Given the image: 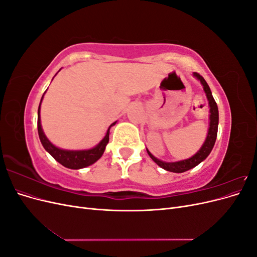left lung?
I'll return each mask as SVG.
<instances>
[{
    "mask_svg": "<svg viewBox=\"0 0 257 257\" xmlns=\"http://www.w3.org/2000/svg\"><path fill=\"white\" fill-rule=\"evenodd\" d=\"M194 76L198 78L203 84L204 90L206 92L207 98L209 100V106H210V127H209V132H208V136L206 138V142L203 145V147L200 148V150L194 155V157L184 160V161H179V162H175V163H166V162H162L160 160H158L157 158H154L153 155L147 150L149 157L157 163V164L164 168L168 172H173V173H184L186 170H189L193 167L197 166L200 162H203L208 155L211 152L212 148L215 144V139H216V135H217V124H219V110H217V105L215 103V100L212 96L211 90H210L208 83L206 82V80L204 79L203 76H200L198 73H194Z\"/></svg>",
    "mask_w": 257,
    "mask_h": 257,
    "instance_id": "obj_1",
    "label": "left lung"
}]
</instances>
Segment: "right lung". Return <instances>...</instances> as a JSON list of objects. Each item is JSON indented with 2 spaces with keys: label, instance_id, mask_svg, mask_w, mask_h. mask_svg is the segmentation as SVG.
Returning a JSON list of instances; mask_svg holds the SVG:
<instances>
[{
  "label": "right lung",
  "instance_id": "obj_1",
  "mask_svg": "<svg viewBox=\"0 0 257 257\" xmlns=\"http://www.w3.org/2000/svg\"><path fill=\"white\" fill-rule=\"evenodd\" d=\"M44 96V95H43ZM43 99V98H42ZM41 99V103H42ZM40 110H41V105L38 107V115H37V130H38V136H40L41 143L44 146L45 150L48 151L50 153L51 157L58 161L60 164L63 166L71 168V169H79L92 165L93 163H95L100 157H102L105 148L109 142V130L112 125H114L115 122L112 123L107 131V134L104 137V139L100 142L96 147L93 148V149L90 150H82V151H68V150H62L57 148L56 146H53L47 137L45 136L44 132L42 130L41 125V115H40Z\"/></svg>",
  "mask_w": 257,
  "mask_h": 257
}]
</instances>
